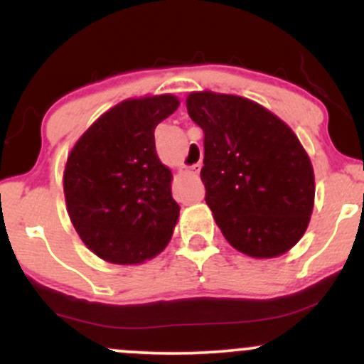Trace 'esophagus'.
<instances>
[{
	"instance_id": "1",
	"label": "esophagus",
	"mask_w": 364,
	"mask_h": 364,
	"mask_svg": "<svg viewBox=\"0 0 364 364\" xmlns=\"http://www.w3.org/2000/svg\"><path fill=\"white\" fill-rule=\"evenodd\" d=\"M200 168H202V166H200V164H195V166H193V168H191V173H193V174H195V176H196V174H198V173H200Z\"/></svg>"
}]
</instances>
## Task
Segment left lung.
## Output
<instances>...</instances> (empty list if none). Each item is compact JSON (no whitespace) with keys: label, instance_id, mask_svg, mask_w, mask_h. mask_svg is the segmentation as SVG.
<instances>
[{"label":"left lung","instance_id":"left-lung-1","mask_svg":"<svg viewBox=\"0 0 364 364\" xmlns=\"http://www.w3.org/2000/svg\"><path fill=\"white\" fill-rule=\"evenodd\" d=\"M186 109L203 129L200 178L228 243L252 258L289 252L315 203L311 161L294 132L241 95L191 92Z\"/></svg>","mask_w":364,"mask_h":364}]
</instances>
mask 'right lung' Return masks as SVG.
Masks as SVG:
<instances>
[{"label":"right lung","mask_w":364,"mask_h":364,"mask_svg":"<svg viewBox=\"0 0 364 364\" xmlns=\"http://www.w3.org/2000/svg\"><path fill=\"white\" fill-rule=\"evenodd\" d=\"M178 106L173 94L127 99L95 119L68 154L66 210L80 240L102 260L139 265L173 237L179 205L154 129Z\"/></svg>","instance_id":"right-lung-1"}]
</instances>
